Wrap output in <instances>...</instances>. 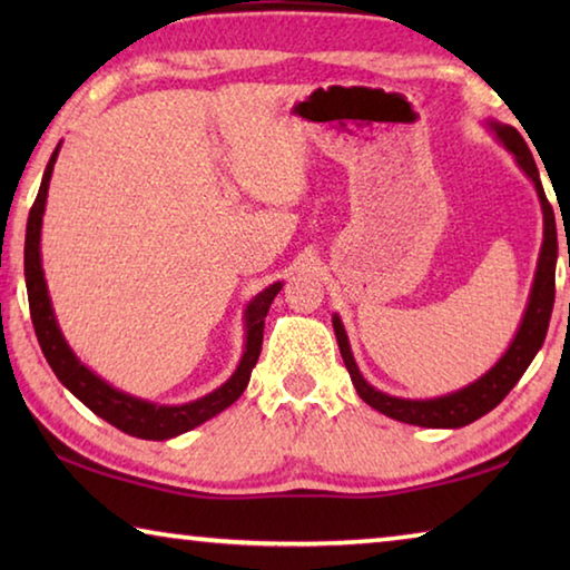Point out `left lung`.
<instances>
[{"mask_svg": "<svg viewBox=\"0 0 570 570\" xmlns=\"http://www.w3.org/2000/svg\"><path fill=\"white\" fill-rule=\"evenodd\" d=\"M493 128L498 132V138L505 142V148L510 153H515L520 168L533 178L535 190L540 196V206H543V218H546V236H543V248H540L535 284H533V292H530V304L525 308L523 324H520L515 340L508 346L503 360H500L493 370L485 374V377H480L478 382H472L470 387L460 390L455 394H448V397L422 400V402L390 397V394L377 392L364 382L350 352V342H346L344 326L334 316V334H336V342H340L342 360L346 364V370H350L356 394H360L370 407L387 414V417L407 422V424H417V428H462V424L475 422L478 417H482V414H488L490 410L498 407V404L505 400V394L515 387V382L523 377V372L528 370V364L533 362V356L538 354L540 346H543L548 322H551L553 298H556V258H558V234H556L553 208L548 204L543 183H540L538 168H535V160L530 156L523 135H520L515 128H510V125H493Z\"/></svg>", "mask_w": 570, "mask_h": 570, "instance_id": "obj_1", "label": "left lung"}]
</instances>
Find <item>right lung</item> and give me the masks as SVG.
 I'll return each mask as SVG.
<instances>
[{
	"instance_id": "1",
	"label": "right lung",
	"mask_w": 570,
	"mask_h": 570,
	"mask_svg": "<svg viewBox=\"0 0 570 570\" xmlns=\"http://www.w3.org/2000/svg\"><path fill=\"white\" fill-rule=\"evenodd\" d=\"M57 148L52 153L50 163H47L40 193H37L35 204L30 208V218H27V236H24V278H27V296H30V314L35 324L37 342L42 346L45 360L50 362L52 372L57 374L67 390H70L77 400L88 404V407L100 414L102 420H108L112 428H118L128 435L142 438V440H168L176 438L180 432H188L198 428L200 422L216 417L218 412L230 407L240 394H244L250 370L262 354L264 342V320L272 306L274 296L282 292V284H272L264 288L254 302L246 308V352L240 360L238 370L234 372L224 387L206 394L196 402L180 404V407H158V404L135 400L130 394H122L112 390L110 384H105L100 377L88 370V366L77 362V356L70 352V346L62 340L60 330H57L55 314L50 296H47V284L40 264V228H42V214H45V200L47 188H50L52 168H55Z\"/></svg>"
}]
</instances>
